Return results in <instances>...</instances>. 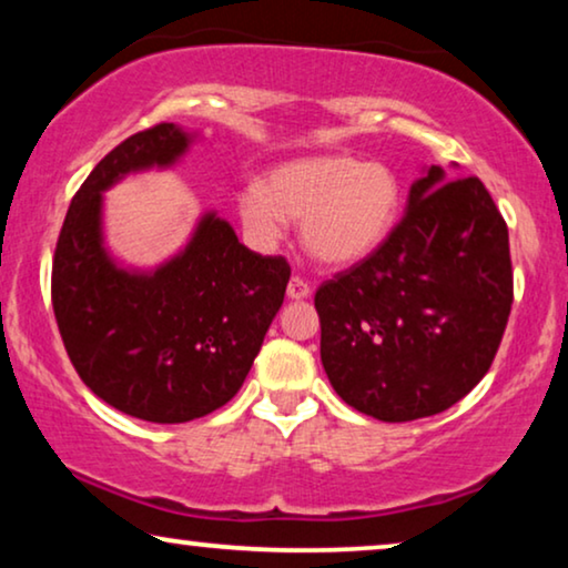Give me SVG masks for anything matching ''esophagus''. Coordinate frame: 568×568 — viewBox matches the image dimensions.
Here are the masks:
<instances>
[{"instance_id":"obj_1","label":"esophagus","mask_w":568,"mask_h":568,"mask_svg":"<svg viewBox=\"0 0 568 568\" xmlns=\"http://www.w3.org/2000/svg\"><path fill=\"white\" fill-rule=\"evenodd\" d=\"M286 297H290V300L310 297V284L302 276H292L290 284H286Z\"/></svg>"}]
</instances>
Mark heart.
Returning a JSON list of instances; mask_svg holds the SVG:
<instances>
[{
  "label": "heart",
  "instance_id": "b5f03b06",
  "mask_svg": "<svg viewBox=\"0 0 568 568\" xmlns=\"http://www.w3.org/2000/svg\"><path fill=\"white\" fill-rule=\"evenodd\" d=\"M400 183L387 165L346 154L294 160L237 193V216L255 245L282 237L284 220L302 222L305 251L325 266L367 258L390 232Z\"/></svg>",
  "mask_w": 568,
  "mask_h": 568
}]
</instances>
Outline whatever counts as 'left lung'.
Here are the masks:
<instances>
[{
    "mask_svg": "<svg viewBox=\"0 0 568 568\" xmlns=\"http://www.w3.org/2000/svg\"><path fill=\"white\" fill-rule=\"evenodd\" d=\"M432 165L367 258L315 292L333 390L379 422L455 406L499 352L511 310L507 222L478 178Z\"/></svg>",
    "mask_w": 568,
    "mask_h": 568,
    "instance_id": "obj_1",
    "label": "left lung"
}]
</instances>
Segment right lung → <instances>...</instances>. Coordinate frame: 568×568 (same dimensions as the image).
<instances>
[{
	"instance_id": "obj_1",
	"label": "right lung",
	"mask_w": 568,
	"mask_h": 568,
	"mask_svg": "<svg viewBox=\"0 0 568 568\" xmlns=\"http://www.w3.org/2000/svg\"><path fill=\"white\" fill-rule=\"evenodd\" d=\"M193 134L139 131L74 193L51 268L61 341L82 383L142 422L183 424L235 398L284 302L290 263L240 243L214 212L154 271L123 268L103 245V191L123 175L170 168Z\"/></svg>"
}]
</instances>
